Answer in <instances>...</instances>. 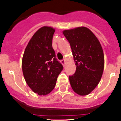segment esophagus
Here are the masks:
<instances>
[{
	"instance_id": "34e87169",
	"label": "esophagus",
	"mask_w": 121,
	"mask_h": 121,
	"mask_svg": "<svg viewBox=\"0 0 121 121\" xmlns=\"http://www.w3.org/2000/svg\"><path fill=\"white\" fill-rule=\"evenodd\" d=\"M61 63H62V64L63 65H65V59H63V60H61Z\"/></svg>"
}]
</instances>
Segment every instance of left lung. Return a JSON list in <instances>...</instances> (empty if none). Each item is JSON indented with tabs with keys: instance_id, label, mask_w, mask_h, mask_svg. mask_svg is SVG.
<instances>
[{
	"instance_id": "obj_1",
	"label": "left lung",
	"mask_w": 121,
	"mask_h": 121,
	"mask_svg": "<svg viewBox=\"0 0 121 121\" xmlns=\"http://www.w3.org/2000/svg\"><path fill=\"white\" fill-rule=\"evenodd\" d=\"M72 50L76 70L69 76L71 88L76 93L85 96L98 85L104 68L102 48L96 36L84 26L64 30Z\"/></svg>"
}]
</instances>
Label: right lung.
I'll return each mask as SVG.
<instances>
[{
	"mask_svg": "<svg viewBox=\"0 0 121 121\" xmlns=\"http://www.w3.org/2000/svg\"><path fill=\"white\" fill-rule=\"evenodd\" d=\"M55 29L43 26L34 34L25 50L22 71L29 87L37 95H47L54 89L63 66L52 47Z\"/></svg>",
	"mask_w": 121,
	"mask_h": 121,
	"instance_id": "right-lung-1",
	"label": "right lung"
}]
</instances>
